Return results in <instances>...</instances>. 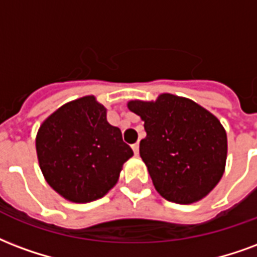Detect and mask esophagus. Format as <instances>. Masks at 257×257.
<instances>
[{
	"label": "esophagus",
	"instance_id": "1",
	"mask_svg": "<svg viewBox=\"0 0 257 257\" xmlns=\"http://www.w3.org/2000/svg\"><path fill=\"white\" fill-rule=\"evenodd\" d=\"M132 150H134L135 155H139V143L132 144Z\"/></svg>",
	"mask_w": 257,
	"mask_h": 257
}]
</instances>
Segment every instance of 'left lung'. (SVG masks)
Masks as SVG:
<instances>
[{
	"instance_id": "1",
	"label": "left lung",
	"mask_w": 257,
	"mask_h": 257,
	"mask_svg": "<svg viewBox=\"0 0 257 257\" xmlns=\"http://www.w3.org/2000/svg\"><path fill=\"white\" fill-rule=\"evenodd\" d=\"M147 136L140 157L166 200L189 204L210 193L223 176L227 138L219 119L187 98L162 94L155 102L131 100Z\"/></svg>"
}]
</instances>
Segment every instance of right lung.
Listing matches in <instances>:
<instances>
[{"label": "right lung", "mask_w": 257, "mask_h": 257, "mask_svg": "<svg viewBox=\"0 0 257 257\" xmlns=\"http://www.w3.org/2000/svg\"><path fill=\"white\" fill-rule=\"evenodd\" d=\"M39 166L47 184L66 200L103 197L134 155L122 134L106 119L95 96H83L49 115L37 135Z\"/></svg>", "instance_id": "right-lung-1"}]
</instances>
